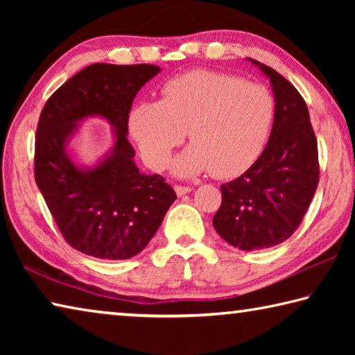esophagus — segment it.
<instances>
[{
    "label": "esophagus",
    "mask_w": 355,
    "mask_h": 355,
    "mask_svg": "<svg viewBox=\"0 0 355 355\" xmlns=\"http://www.w3.org/2000/svg\"><path fill=\"white\" fill-rule=\"evenodd\" d=\"M173 189H175V192H177V196H184V194H188V192H191V188L189 186H182V184H175L173 186Z\"/></svg>",
    "instance_id": "esophagus-1"
}]
</instances>
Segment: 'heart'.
I'll return each instance as SVG.
<instances>
[{
	"label": "heart",
	"mask_w": 355,
	"mask_h": 355,
	"mask_svg": "<svg viewBox=\"0 0 355 355\" xmlns=\"http://www.w3.org/2000/svg\"><path fill=\"white\" fill-rule=\"evenodd\" d=\"M275 119L272 92L261 83L211 70L178 75L163 98L133 106L130 135L148 167L163 171L186 130L192 142L173 163L178 175H243L260 159Z\"/></svg>",
	"instance_id": "heart-1"
}]
</instances>
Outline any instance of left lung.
Returning <instances> with one entry per match:
<instances>
[{
    "label": "left lung",
    "instance_id": "8db88e82",
    "mask_svg": "<svg viewBox=\"0 0 355 355\" xmlns=\"http://www.w3.org/2000/svg\"><path fill=\"white\" fill-rule=\"evenodd\" d=\"M271 81L275 119L260 159L220 186L216 232L241 250L268 249L297 230L320 182L318 142L302 95L279 71L250 59Z\"/></svg>",
    "mask_w": 355,
    "mask_h": 355
}]
</instances>
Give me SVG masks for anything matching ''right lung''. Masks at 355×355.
I'll return each mask as SVG.
<instances>
[{
    "mask_svg": "<svg viewBox=\"0 0 355 355\" xmlns=\"http://www.w3.org/2000/svg\"><path fill=\"white\" fill-rule=\"evenodd\" d=\"M161 69L152 64H92L78 71L51 95L35 131L34 177L71 248L105 260L139 254L177 199L161 175H146L135 164L127 139L136 94ZM105 116L116 144L100 165L81 170L64 146L80 119Z\"/></svg>",
    "mask_w": 355,
    "mask_h": 355,
    "instance_id": "right-lung-1",
    "label": "right lung"
}]
</instances>
